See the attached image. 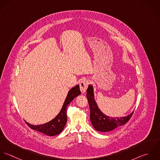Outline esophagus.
<instances>
[{
  "mask_svg": "<svg viewBox=\"0 0 160 160\" xmlns=\"http://www.w3.org/2000/svg\"><path fill=\"white\" fill-rule=\"evenodd\" d=\"M88 86V81L87 80H83L80 83V90L82 93H85Z\"/></svg>",
  "mask_w": 160,
  "mask_h": 160,
  "instance_id": "1",
  "label": "esophagus"
}]
</instances>
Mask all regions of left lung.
I'll return each instance as SVG.
<instances>
[{
    "label": "left lung",
    "mask_w": 160,
    "mask_h": 160,
    "mask_svg": "<svg viewBox=\"0 0 160 160\" xmlns=\"http://www.w3.org/2000/svg\"><path fill=\"white\" fill-rule=\"evenodd\" d=\"M87 92V97L90 109V120L93 128L97 131L102 132L111 131L127 123L132 117L133 111L126 116L120 118L109 117L104 114L99 109L96 104L92 85H88Z\"/></svg>",
    "instance_id": "8db88e82"
}]
</instances>
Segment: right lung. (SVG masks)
<instances>
[{
    "label": "right lung",
    "mask_w": 160,
    "mask_h": 160,
    "mask_svg": "<svg viewBox=\"0 0 160 160\" xmlns=\"http://www.w3.org/2000/svg\"><path fill=\"white\" fill-rule=\"evenodd\" d=\"M81 92L78 85L72 87L68 92L67 97L65 99L63 106L59 114L51 121L41 125H32L27 121V124L34 130L40 132L48 136H54L59 134L63 130L67 123V107L72 102V101L80 95Z\"/></svg>",
    "instance_id": "obj_1"
}]
</instances>
